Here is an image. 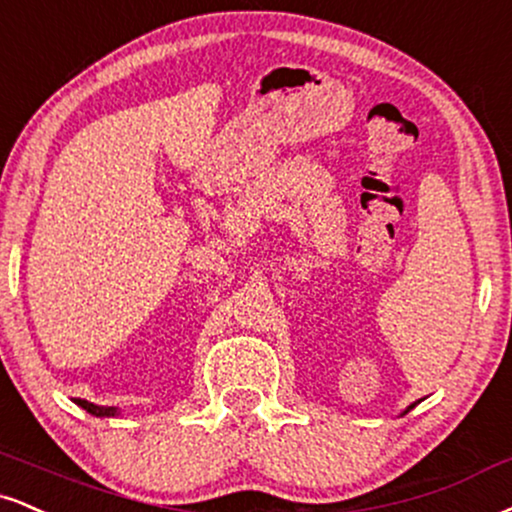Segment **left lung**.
Returning <instances> with one entry per match:
<instances>
[{"mask_svg":"<svg viewBox=\"0 0 512 512\" xmlns=\"http://www.w3.org/2000/svg\"><path fill=\"white\" fill-rule=\"evenodd\" d=\"M410 408H415V405H410ZM410 408H408V410H410Z\"/></svg>","mask_w":512,"mask_h":512,"instance_id":"8db88e82","label":"left lung"}]
</instances>
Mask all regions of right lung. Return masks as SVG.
<instances>
[{
	"instance_id": "1",
	"label": "right lung",
	"mask_w": 512,
	"mask_h": 512,
	"mask_svg": "<svg viewBox=\"0 0 512 512\" xmlns=\"http://www.w3.org/2000/svg\"><path fill=\"white\" fill-rule=\"evenodd\" d=\"M76 403L80 405L83 410H88L90 415L95 417H114L116 415V408H104V405H95V403H88V400H76Z\"/></svg>"
}]
</instances>
